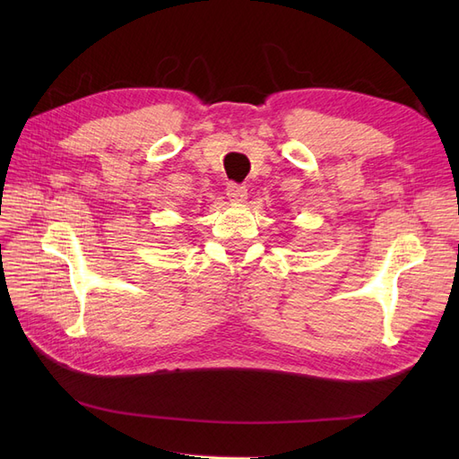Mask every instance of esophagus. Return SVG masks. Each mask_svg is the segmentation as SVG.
<instances>
[{"mask_svg":"<svg viewBox=\"0 0 459 459\" xmlns=\"http://www.w3.org/2000/svg\"><path fill=\"white\" fill-rule=\"evenodd\" d=\"M226 195L231 203H243L247 199V187L239 184H228Z\"/></svg>","mask_w":459,"mask_h":459,"instance_id":"obj_1","label":"esophagus"}]
</instances>
